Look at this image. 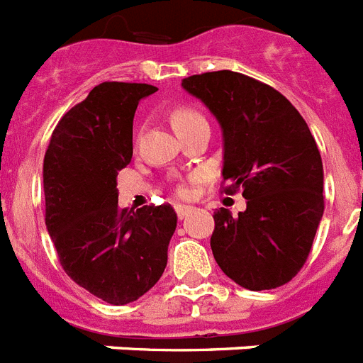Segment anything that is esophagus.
Here are the masks:
<instances>
[{"instance_id": "esophagus-1", "label": "esophagus", "mask_w": 363, "mask_h": 363, "mask_svg": "<svg viewBox=\"0 0 363 363\" xmlns=\"http://www.w3.org/2000/svg\"><path fill=\"white\" fill-rule=\"evenodd\" d=\"M174 209H176V213H178L179 218L189 217V213L193 211V208H191V206H184V203H176Z\"/></svg>"}]
</instances>
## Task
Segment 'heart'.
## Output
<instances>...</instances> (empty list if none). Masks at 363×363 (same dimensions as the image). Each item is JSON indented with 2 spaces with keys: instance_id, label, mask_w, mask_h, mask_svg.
Returning <instances> with one entry per match:
<instances>
[{
  "instance_id": "b5f03b06",
  "label": "heart",
  "mask_w": 363,
  "mask_h": 363,
  "mask_svg": "<svg viewBox=\"0 0 363 363\" xmlns=\"http://www.w3.org/2000/svg\"><path fill=\"white\" fill-rule=\"evenodd\" d=\"M170 121H172V125H174V130L179 131L187 128V125L194 124V122L206 121L202 115H200L199 111H194L193 107H176L172 111V115H170ZM179 194H187L189 189L187 187H179L178 189Z\"/></svg>"
}]
</instances>
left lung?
I'll return each mask as SVG.
<instances>
[{"instance_id": "obj_1", "label": "left lung", "mask_w": 363, "mask_h": 363, "mask_svg": "<svg viewBox=\"0 0 363 363\" xmlns=\"http://www.w3.org/2000/svg\"><path fill=\"white\" fill-rule=\"evenodd\" d=\"M182 86L220 124L226 193L241 189L247 199L238 215L215 211V262L250 291L284 286L306 263L325 211L310 128L286 96L239 72H206Z\"/></svg>"}]
</instances>
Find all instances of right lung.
<instances>
[{"mask_svg":"<svg viewBox=\"0 0 363 363\" xmlns=\"http://www.w3.org/2000/svg\"><path fill=\"white\" fill-rule=\"evenodd\" d=\"M157 91L106 81L62 116L44 155L46 228L68 277L122 306L157 284L176 211L169 203L118 208L116 176L133 155V116Z\"/></svg>","mask_w":363,"mask_h":363,"instance_id":"add662e5","label":"right lung"}]
</instances>
